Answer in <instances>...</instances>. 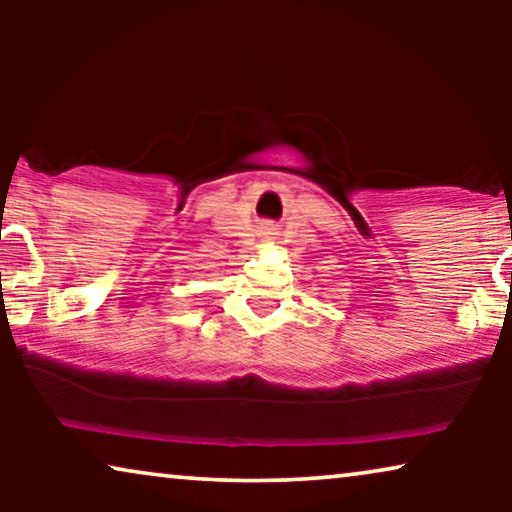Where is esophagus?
Returning <instances> with one entry per match:
<instances>
[{
    "label": "esophagus",
    "mask_w": 512,
    "mask_h": 512,
    "mask_svg": "<svg viewBox=\"0 0 512 512\" xmlns=\"http://www.w3.org/2000/svg\"><path fill=\"white\" fill-rule=\"evenodd\" d=\"M263 235H268V240H272L270 235H275V233H272V228H265V233H263Z\"/></svg>",
    "instance_id": "1"
}]
</instances>
